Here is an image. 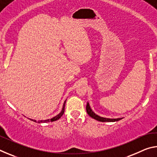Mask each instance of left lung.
<instances>
[{"mask_svg":"<svg viewBox=\"0 0 157 157\" xmlns=\"http://www.w3.org/2000/svg\"><path fill=\"white\" fill-rule=\"evenodd\" d=\"M86 112L91 117V118H94L95 120H97L98 121L100 122H115V121H118L121 120L122 118H115V119H111V118H102V117H100L99 116H98L95 114L94 111L91 110V107H90L89 102H87L86 107Z\"/></svg>","mask_w":157,"mask_h":157,"instance_id":"obj_1","label":"left lung"}]
</instances>
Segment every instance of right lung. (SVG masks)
Wrapping results in <instances>:
<instances>
[{
    "mask_svg": "<svg viewBox=\"0 0 157 157\" xmlns=\"http://www.w3.org/2000/svg\"><path fill=\"white\" fill-rule=\"evenodd\" d=\"M66 100H65L64 101V103H63V108H62V111H61V112L58 114V115H57L56 116H55V117H53L52 118H51L50 120V119H48V120H45V121H39L38 123H47V122H52V121H57L58 119H59L62 116V115L63 114V113H64V108H65V104H66ZM31 121H34V122H36V121H34V120H32V119H30Z\"/></svg>",
    "mask_w": 157,
    "mask_h": 157,
    "instance_id": "1",
    "label": "right lung"
}]
</instances>
